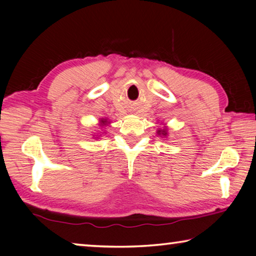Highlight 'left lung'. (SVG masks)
I'll return each mask as SVG.
<instances>
[{"label": "left lung", "instance_id": "obj_1", "mask_svg": "<svg viewBox=\"0 0 256 256\" xmlns=\"http://www.w3.org/2000/svg\"><path fill=\"white\" fill-rule=\"evenodd\" d=\"M159 136L160 134H162V136H167V130L166 128H164V130H159V131L157 132Z\"/></svg>", "mask_w": 256, "mask_h": 256}]
</instances>
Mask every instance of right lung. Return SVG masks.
<instances>
[{"instance_id":"right-lung-1","label":"right lung","mask_w":256,"mask_h":256,"mask_svg":"<svg viewBox=\"0 0 256 256\" xmlns=\"http://www.w3.org/2000/svg\"><path fill=\"white\" fill-rule=\"evenodd\" d=\"M100 124H102V125L107 124V120H100Z\"/></svg>"}]
</instances>
